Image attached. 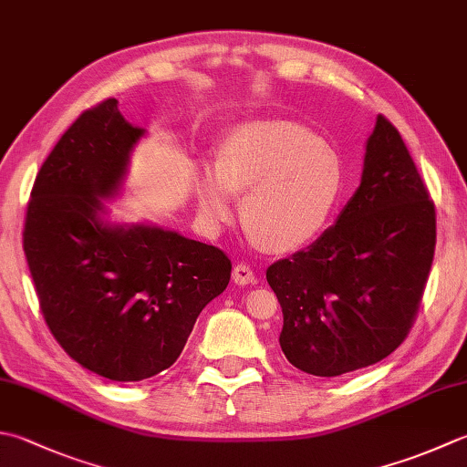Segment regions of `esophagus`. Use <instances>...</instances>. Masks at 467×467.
Returning <instances> with one entry per match:
<instances>
[{
    "mask_svg": "<svg viewBox=\"0 0 467 467\" xmlns=\"http://www.w3.org/2000/svg\"><path fill=\"white\" fill-rule=\"evenodd\" d=\"M233 281L236 285H254V283H257V277H254V271L249 267V265L239 263L234 265L233 269Z\"/></svg>",
    "mask_w": 467,
    "mask_h": 467,
    "instance_id": "obj_1",
    "label": "esophagus"
}]
</instances>
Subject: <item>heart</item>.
<instances>
[{
	"label": "heart",
	"mask_w": 467,
	"mask_h": 467,
	"mask_svg": "<svg viewBox=\"0 0 467 467\" xmlns=\"http://www.w3.org/2000/svg\"><path fill=\"white\" fill-rule=\"evenodd\" d=\"M337 153L306 127L257 121L234 130L216 151L214 168L198 182L200 214L210 226L234 214L243 196V224L263 249L287 253L312 243L342 194Z\"/></svg>",
	"instance_id": "1"
}]
</instances>
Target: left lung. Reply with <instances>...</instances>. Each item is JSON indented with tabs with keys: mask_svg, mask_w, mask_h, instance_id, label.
<instances>
[{
	"mask_svg": "<svg viewBox=\"0 0 467 467\" xmlns=\"http://www.w3.org/2000/svg\"><path fill=\"white\" fill-rule=\"evenodd\" d=\"M435 241L421 173L397 127L379 115L360 188L336 224L267 269L285 358L314 377H340L395 352L421 307Z\"/></svg>",
	"mask_w": 467,
	"mask_h": 467,
	"instance_id": "obj_1",
	"label": "left lung"
}]
</instances>
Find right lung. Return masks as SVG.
I'll return each mask as SVG.
<instances>
[{
    "label": "right lung",
    "mask_w": 467,
    "mask_h": 467,
    "mask_svg": "<svg viewBox=\"0 0 467 467\" xmlns=\"http://www.w3.org/2000/svg\"><path fill=\"white\" fill-rule=\"evenodd\" d=\"M143 130L117 99L87 109L36 176L24 253L44 322L72 360L131 382L170 368L233 263L218 246L155 226H105L100 200L125 176Z\"/></svg>",
    "instance_id": "add662e5"
}]
</instances>
